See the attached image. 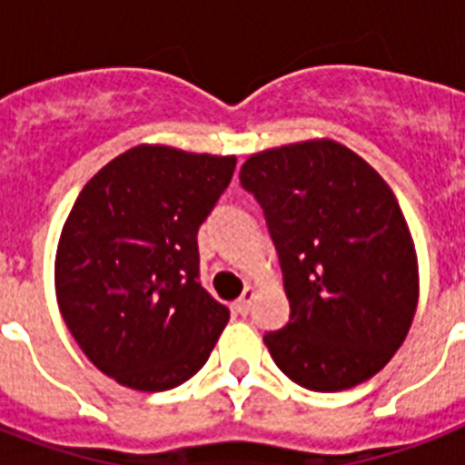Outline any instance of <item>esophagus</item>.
Returning <instances> with one entry per match:
<instances>
[{
    "label": "esophagus",
    "mask_w": 465,
    "mask_h": 465,
    "mask_svg": "<svg viewBox=\"0 0 465 465\" xmlns=\"http://www.w3.org/2000/svg\"><path fill=\"white\" fill-rule=\"evenodd\" d=\"M255 294H258V290L248 284L246 290H243V294H241V299H236V302H233V311H236V313H241V316H243V313H248V311H251V304L255 302Z\"/></svg>",
    "instance_id": "34e87169"
}]
</instances>
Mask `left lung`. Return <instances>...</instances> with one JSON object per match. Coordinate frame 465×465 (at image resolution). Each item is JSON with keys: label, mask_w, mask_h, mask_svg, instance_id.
Returning a JSON list of instances; mask_svg holds the SVG:
<instances>
[{"label": "left lung", "mask_w": 465, "mask_h": 465, "mask_svg": "<svg viewBox=\"0 0 465 465\" xmlns=\"http://www.w3.org/2000/svg\"><path fill=\"white\" fill-rule=\"evenodd\" d=\"M241 183L262 204L292 316L265 332L272 360L309 391L379 374L411 331L418 253L393 190L335 140L251 154Z\"/></svg>", "instance_id": "1"}]
</instances>
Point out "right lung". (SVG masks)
<instances>
[{"instance_id": "obj_1", "label": "right lung", "mask_w": 465, "mask_h": 465, "mask_svg": "<svg viewBox=\"0 0 465 465\" xmlns=\"http://www.w3.org/2000/svg\"><path fill=\"white\" fill-rule=\"evenodd\" d=\"M236 156L137 144L82 188L62 226L54 294L72 338L105 376L168 391L203 369L229 309L197 282V229Z\"/></svg>"}]
</instances>
